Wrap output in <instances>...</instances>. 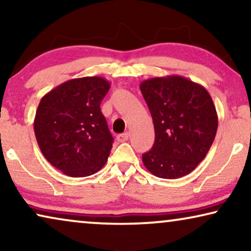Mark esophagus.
<instances>
[{
    "instance_id": "34e87169",
    "label": "esophagus",
    "mask_w": 251,
    "mask_h": 251,
    "mask_svg": "<svg viewBox=\"0 0 251 251\" xmlns=\"http://www.w3.org/2000/svg\"><path fill=\"white\" fill-rule=\"evenodd\" d=\"M129 139V133L128 132H125V133H120V135L116 136V140H118L119 143H123V142H126V140Z\"/></svg>"
}]
</instances>
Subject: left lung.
<instances>
[{"instance_id": "obj_1", "label": "left lung", "mask_w": 251, "mask_h": 251, "mask_svg": "<svg viewBox=\"0 0 251 251\" xmlns=\"http://www.w3.org/2000/svg\"><path fill=\"white\" fill-rule=\"evenodd\" d=\"M152 115L155 142L143 154L154 176L176 179L192 173L214 143L218 116L204 87L179 75L153 77L140 83Z\"/></svg>"}]
</instances>
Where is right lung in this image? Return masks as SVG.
<instances>
[{"label":"right lung","instance_id":"1","mask_svg":"<svg viewBox=\"0 0 251 251\" xmlns=\"http://www.w3.org/2000/svg\"><path fill=\"white\" fill-rule=\"evenodd\" d=\"M109 82L99 76L66 81L44 95L34 131L43 156L70 177L91 176L108 159L114 139L100 111Z\"/></svg>","mask_w":251,"mask_h":251}]
</instances>
